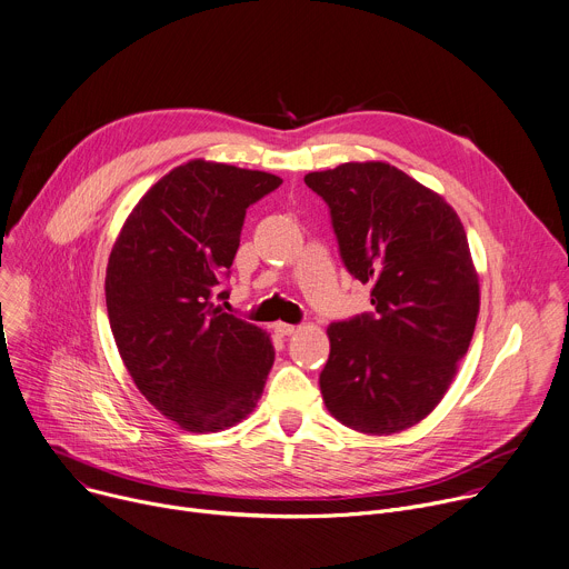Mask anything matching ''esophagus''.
I'll use <instances>...</instances> for the list:
<instances>
[{"mask_svg":"<svg viewBox=\"0 0 569 569\" xmlns=\"http://www.w3.org/2000/svg\"><path fill=\"white\" fill-rule=\"evenodd\" d=\"M273 330H276L280 337H291L298 328H296V326H289V323H276Z\"/></svg>","mask_w":569,"mask_h":569,"instance_id":"34e87169","label":"esophagus"}]
</instances>
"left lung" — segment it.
I'll return each mask as SVG.
<instances>
[{
  "instance_id": "left-lung-1",
  "label": "left lung",
  "mask_w": 569,
  "mask_h": 569,
  "mask_svg": "<svg viewBox=\"0 0 569 569\" xmlns=\"http://www.w3.org/2000/svg\"><path fill=\"white\" fill-rule=\"evenodd\" d=\"M305 184L330 208L348 273L372 311L330 323L319 385L346 427L382 436L420 422L466 357L479 280L457 212L387 162H346Z\"/></svg>"
}]
</instances>
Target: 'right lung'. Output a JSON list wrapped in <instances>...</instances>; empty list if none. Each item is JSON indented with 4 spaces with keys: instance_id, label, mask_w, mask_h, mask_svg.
Listing matches in <instances>:
<instances>
[{
    "instance_id": "obj_1",
    "label": "right lung",
    "mask_w": 569,
    "mask_h": 569,
    "mask_svg": "<svg viewBox=\"0 0 569 569\" xmlns=\"http://www.w3.org/2000/svg\"><path fill=\"white\" fill-rule=\"evenodd\" d=\"M282 180L192 160L160 178L126 219L106 269L119 355L142 396L189 431L232 427L256 409L276 350L223 311L246 210Z\"/></svg>"
}]
</instances>
